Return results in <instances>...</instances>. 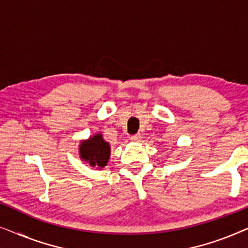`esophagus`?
<instances>
[{
	"label": "esophagus",
	"mask_w": 248,
	"mask_h": 248,
	"mask_svg": "<svg viewBox=\"0 0 248 248\" xmlns=\"http://www.w3.org/2000/svg\"><path fill=\"white\" fill-rule=\"evenodd\" d=\"M141 139H142L141 134H135V135H132V137H131V140L133 142H140Z\"/></svg>",
	"instance_id": "34e87169"
}]
</instances>
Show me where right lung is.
I'll list each match as a JSON object with an SVG mask.
<instances>
[{"mask_svg":"<svg viewBox=\"0 0 248 248\" xmlns=\"http://www.w3.org/2000/svg\"><path fill=\"white\" fill-rule=\"evenodd\" d=\"M80 158L97 169L104 168L110 157V145L100 133L84 140L79 147Z\"/></svg>","mask_w":248,"mask_h":248,"instance_id":"obj_1","label":"right lung"}]
</instances>
